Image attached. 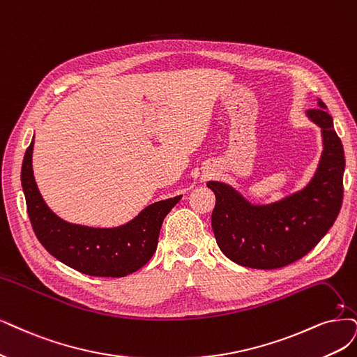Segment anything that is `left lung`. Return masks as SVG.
Here are the masks:
<instances>
[{"label": "left lung", "mask_w": 357, "mask_h": 357, "mask_svg": "<svg viewBox=\"0 0 357 357\" xmlns=\"http://www.w3.org/2000/svg\"><path fill=\"white\" fill-rule=\"evenodd\" d=\"M318 107L306 116L321 128L324 150L305 188L278 202L253 204L229 183L207 182L216 195L212 213L216 243L236 265L284 268L306 256L334 225L342 203L344 150L319 98Z\"/></svg>", "instance_id": "left-lung-1"}]
</instances>
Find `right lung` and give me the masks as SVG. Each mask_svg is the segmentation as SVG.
Segmentation results:
<instances>
[{
    "label": "right lung",
    "instance_id": "right-lung-1",
    "mask_svg": "<svg viewBox=\"0 0 357 357\" xmlns=\"http://www.w3.org/2000/svg\"><path fill=\"white\" fill-rule=\"evenodd\" d=\"M32 153L33 139L24 153L22 187L33 232L51 256L77 272L112 278L137 272L153 257L163 219L182 195L147 206L121 227L77 225L59 218L44 202L33 176Z\"/></svg>",
    "mask_w": 357,
    "mask_h": 357
}]
</instances>
